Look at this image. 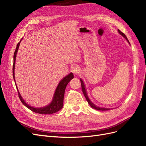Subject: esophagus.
Listing matches in <instances>:
<instances>
[{"label":"esophagus","mask_w":146,"mask_h":146,"mask_svg":"<svg viewBox=\"0 0 146 146\" xmlns=\"http://www.w3.org/2000/svg\"><path fill=\"white\" fill-rule=\"evenodd\" d=\"M72 72L74 75H78L80 73V68L78 66H74L72 68Z\"/></svg>","instance_id":"34e87169"}]
</instances>
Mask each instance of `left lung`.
I'll return each instance as SVG.
<instances>
[{
	"instance_id": "8db88e82",
	"label": "left lung",
	"mask_w": 146,
	"mask_h": 146,
	"mask_svg": "<svg viewBox=\"0 0 146 146\" xmlns=\"http://www.w3.org/2000/svg\"><path fill=\"white\" fill-rule=\"evenodd\" d=\"M118 32H119V33H120L122 36H123V37H124L128 41V42H129V40H128V39H127V36H125V35L123 33H122L121 30H118ZM80 82H81V86H82V91H83V94H84V96H85V98H86V100L88 101V104H89V105L91 106V107L92 108H94V109H96V110H100V111H106V110H109L110 109L109 108H100V107H97V106H96L94 104H92L91 102V100L89 99V98H88V96H87V94H86V90H85V85H84V83H83V82L82 81V79L80 78Z\"/></svg>"
}]
</instances>
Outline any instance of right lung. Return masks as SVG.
I'll use <instances>...</instances> for the list:
<instances>
[{"instance_id": "right-lung-1", "label": "right lung", "mask_w": 146, "mask_h": 146, "mask_svg": "<svg viewBox=\"0 0 146 146\" xmlns=\"http://www.w3.org/2000/svg\"><path fill=\"white\" fill-rule=\"evenodd\" d=\"M20 44V42H18L17 45V47L16 48L15 52L14 53V56H13V58H14V62H13V78H14L15 80V60H16V56L17 54V50H18V48ZM74 78V75L72 73L69 74L68 76H66L64 78H63V80H61L60 82L59 83L58 86H57L56 91L55 92V94L54 99L48 105L46 106L45 107L43 108H33L32 107H30L28 104H26L24 100L22 98L21 96L19 91H18V96L19 98V99L21 100V102L25 105L26 107H27L31 111H32L35 113H39V114H51L53 113H55L58 112V111L63 108V99H64V91L66 87L67 86L68 83L72 80ZM17 87V86L16 85Z\"/></svg>"}]
</instances>
